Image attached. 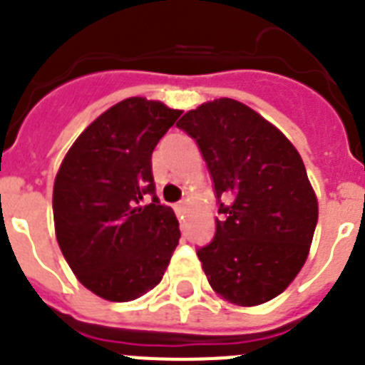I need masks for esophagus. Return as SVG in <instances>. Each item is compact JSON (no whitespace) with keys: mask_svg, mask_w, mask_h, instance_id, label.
I'll return each mask as SVG.
<instances>
[{"mask_svg":"<svg viewBox=\"0 0 365 365\" xmlns=\"http://www.w3.org/2000/svg\"><path fill=\"white\" fill-rule=\"evenodd\" d=\"M186 210V201H180V202H177L175 205V212L177 214H182V212Z\"/></svg>","mask_w":365,"mask_h":365,"instance_id":"obj_1","label":"esophagus"}]
</instances>
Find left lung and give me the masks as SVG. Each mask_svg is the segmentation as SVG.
<instances>
[{
    "label": "left lung",
    "instance_id": "left-lung-1",
    "mask_svg": "<svg viewBox=\"0 0 365 365\" xmlns=\"http://www.w3.org/2000/svg\"><path fill=\"white\" fill-rule=\"evenodd\" d=\"M177 128L197 143L219 202L214 240L197 248L208 283L243 307L276 298L302 270L318 221L302 157L278 128L232 98L192 109Z\"/></svg>",
    "mask_w": 365,
    "mask_h": 365
}]
</instances>
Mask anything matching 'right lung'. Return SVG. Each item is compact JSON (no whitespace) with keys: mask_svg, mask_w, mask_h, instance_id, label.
I'll list each match as a JSON object with an SVG mask.
<instances>
[{"mask_svg":"<svg viewBox=\"0 0 365 365\" xmlns=\"http://www.w3.org/2000/svg\"><path fill=\"white\" fill-rule=\"evenodd\" d=\"M180 113L140 96L122 100L87 125L58 170V245L74 276L100 298L146 294L179 245L175 214L155 195L151 153Z\"/></svg>","mask_w":365,"mask_h":365,"instance_id":"add662e5","label":"right lung"}]
</instances>
